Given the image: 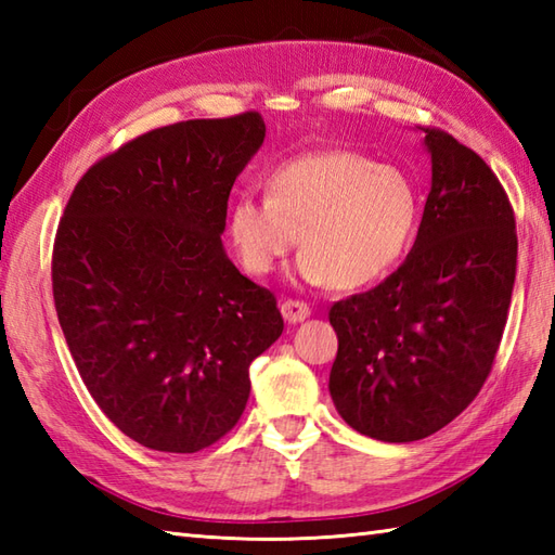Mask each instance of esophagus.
<instances>
[{
  "label": "esophagus",
  "instance_id": "1",
  "mask_svg": "<svg viewBox=\"0 0 555 555\" xmlns=\"http://www.w3.org/2000/svg\"><path fill=\"white\" fill-rule=\"evenodd\" d=\"M281 314H284V320L288 324H298V322L308 320L312 310H310V305L302 302V300H284V302H281Z\"/></svg>",
  "mask_w": 555,
  "mask_h": 555
}]
</instances>
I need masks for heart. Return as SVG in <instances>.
<instances>
[{
  "label": "heart",
  "mask_w": 555,
  "mask_h": 555,
  "mask_svg": "<svg viewBox=\"0 0 555 555\" xmlns=\"http://www.w3.org/2000/svg\"><path fill=\"white\" fill-rule=\"evenodd\" d=\"M269 195L241 193L229 235L241 264L267 276L298 243L293 279L360 288L391 269L417 229L420 199L408 176L350 150L293 157L271 171Z\"/></svg>",
  "instance_id": "obj_1"
}]
</instances>
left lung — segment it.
<instances>
[{
	"mask_svg": "<svg viewBox=\"0 0 555 555\" xmlns=\"http://www.w3.org/2000/svg\"><path fill=\"white\" fill-rule=\"evenodd\" d=\"M422 131L431 191L415 245L379 286L328 310V393L352 429L386 443L420 441L473 403L515 284V217L496 173L453 135Z\"/></svg>",
	"mask_w": 555,
	"mask_h": 555,
	"instance_id": "left-lung-1",
	"label": "left lung"
}]
</instances>
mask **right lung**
I'll use <instances>...</instances> for the list:
<instances>
[{"label": "right lung", "mask_w": 555, "mask_h": 555, "mask_svg": "<svg viewBox=\"0 0 555 555\" xmlns=\"http://www.w3.org/2000/svg\"><path fill=\"white\" fill-rule=\"evenodd\" d=\"M257 112L155 128L90 167L59 221V324L100 410L140 446L195 453L241 420L250 362L284 332L276 298L223 250Z\"/></svg>", "instance_id": "obj_1"}]
</instances>
